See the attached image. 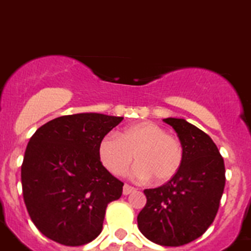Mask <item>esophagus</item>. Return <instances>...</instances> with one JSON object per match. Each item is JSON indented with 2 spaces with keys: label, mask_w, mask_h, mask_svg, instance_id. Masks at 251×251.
<instances>
[{
  "label": "esophagus",
  "mask_w": 251,
  "mask_h": 251,
  "mask_svg": "<svg viewBox=\"0 0 251 251\" xmlns=\"http://www.w3.org/2000/svg\"><path fill=\"white\" fill-rule=\"evenodd\" d=\"M135 190H136V189H135L134 186H131V185H128V184L124 185V190H123L124 195H128V194L134 193Z\"/></svg>",
  "instance_id": "obj_1"
}]
</instances>
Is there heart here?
Listing matches in <instances>:
<instances>
[{
  "mask_svg": "<svg viewBox=\"0 0 251 251\" xmlns=\"http://www.w3.org/2000/svg\"><path fill=\"white\" fill-rule=\"evenodd\" d=\"M99 159L112 175L127 173L135 161L134 176L164 184L179 173L184 160V148L179 139L168 134L152 121H142L125 127L119 135H106L99 142Z\"/></svg>",
  "mask_w": 251,
  "mask_h": 251,
  "instance_id": "1",
  "label": "heart"
}]
</instances>
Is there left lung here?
<instances>
[{
    "label": "left lung",
    "mask_w": 251,
    "mask_h": 251,
    "mask_svg": "<svg viewBox=\"0 0 251 251\" xmlns=\"http://www.w3.org/2000/svg\"><path fill=\"white\" fill-rule=\"evenodd\" d=\"M184 148L179 173L162 186L145 189L137 215L142 235L164 247H181L213 224L225 186L224 159L211 137L184 119H164Z\"/></svg>",
    "instance_id": "8db88e82"
}]
</instances>
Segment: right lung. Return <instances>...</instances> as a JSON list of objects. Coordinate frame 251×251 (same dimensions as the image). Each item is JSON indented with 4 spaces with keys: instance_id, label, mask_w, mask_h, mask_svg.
Segmentation results:
<instances>
[{
    "instance_id": "obj_1",
    "label": "right lung",
    "mask_w": 251,
    "mask_h": 251,
    "mask_svg": "<svg viewBox=\"0 0 251 251\" xmlns=\"http://www.w3.org/2000/svg\"><path fill=\"white\" fill-rule=\"evenodd\" d=\"M124 117L66 115L36 130L21 166L22 194L31 220L46 238L80 247L100 235L107 204L124 182L99 159V142Z\"/></svg>"
}]
</instances>
